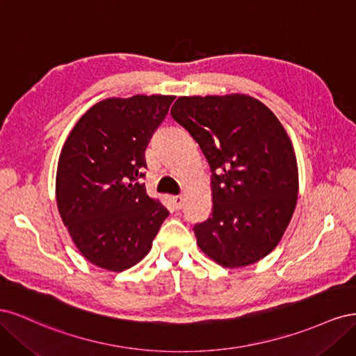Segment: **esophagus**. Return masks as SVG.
<instances>
[{"label": "esophagus", "instance_id": "esophagus-1", "mask_svg": "<svg viewBox=\"0 0 356 356\" xmlns=\"http://www.w3.org/2000/svg\"><path fill=\"white\" fill-rule=\"evenodd\" d=\"M172 202H174V207L177 208V209H181L182 208V203H184V199H182V196H174L172 197Z\"/></svg>", "mask_w": 356, "mask_h": 356}]
</instances>
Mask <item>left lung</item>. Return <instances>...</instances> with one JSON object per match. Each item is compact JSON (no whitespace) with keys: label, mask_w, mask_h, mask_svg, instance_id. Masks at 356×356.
Listing matches in <instances>:
<instances>
[{"label":"left lung","mask_w":356,"mask_h":356,"mask_svg":"<svg viewBox=\"0 0 356 356\" xmlns=\"http://www.w3.org/2000/svg\"><path fill=\"white\" fill-rule=\"evenodd\" d=\"M211 168L212 213L195 230L200 250L224 267L257 263L293 217L298 169L284 126L248 95L181 96L170 110Z\"/></svg>","instance_id":"obj_1"}]
</instances>
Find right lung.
<instances>
[{
  "label": "right lung",
  "instance_id": "obj_1",
  "mask_svg": "<svg viewBox=\"0 0 356 356\" xmlns=\"http://www.w3.org/2000/svg\"><path fill=\"white\" fill-rule=\"evenodd\" d=\"M175 96L108 98L83 114L60 152L56 202L79 251L123 272L141 261L169 211L148 197L145 148Z\"/></svg>",
  "mask_w": 356,
  "mask_h": 356
}]
</instances>
